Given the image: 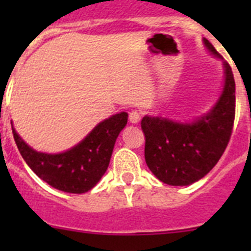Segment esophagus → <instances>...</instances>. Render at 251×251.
Wrapping results in <instances>:
<instances>
[{
    "mask_svg": "<svg viewBox=\"0 0 251 251\" xmlns=\"http://www.w3.org/2000/svg\"><path fill=\"white\" fill-rule=\"evenodd\" d=\"M142 118V113L139 112V110H132V112L129 113V121L130 123H139V121H141Z\"/></svg>",
    "mask_w": 251,
    "mask_h": 251,
    "instance_id": "esophagus-1",
    "label": "esophagus"
}]
</instances>
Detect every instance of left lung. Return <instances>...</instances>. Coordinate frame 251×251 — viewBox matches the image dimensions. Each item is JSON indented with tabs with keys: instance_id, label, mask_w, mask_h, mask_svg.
Segmentation results:
<instances>
[{
	"instance_id": "1",
	"label": "left lung",
	"mask_w": 251,
	"mask_h": 251,
	"mask_svg": "<svg viewBox=\"0 0 251 251\" xmlns=\"http://www.w3.org/2000/svg\"><path fill=\"white\" fill-rule=\"evenodd\" d=\"M206 48L221 57L208 40ZM225 84L211 112L194 123H177L162 117H143L145 158L152 174L171 186H187L210 172L230 141L235 121V80L224 61Z\"/></svg>"
}]
</instances>
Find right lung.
<instances>
[{
    "instance_id": "right-lung-1",
    "label": "right lung",
    "mask_w": 251,
    "mask_h": 251,
    "mask_svg": "<svg viewBox=\"0 0 251 251\" xmlns=\"http://www.w3.org/2000/svg\"><path fill=\"white\" fill-rule=\"evenodd\" d=\"M128 114L122 112L99 123L83 141L59 154L36 152L13 129L22 158L35 174L60 191L84 194L99 182L109 166L115 139L126 127Z\"/></svg>"
}]
</instances>
